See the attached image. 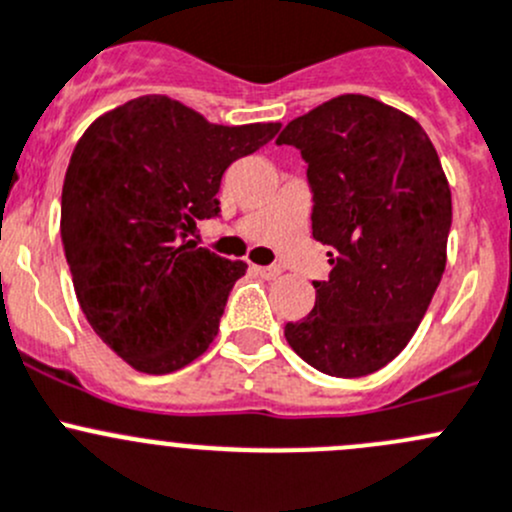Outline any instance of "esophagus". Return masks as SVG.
Returning <instances> with one entry per match:
<instances>
[{
  "mask_svg": "<svg viewBox=\"0 0 512 512\" xmlns=\"http://www.w3.org/2000/svg\"><path fill=\"white\" fill-rule=\"evenodd\" d=\"M252 270H255L260 277H265V280H277V277L282 275L280 267H260V265H255V267H252Z\"/></svg>",
  "mask_w": 512,
  "mask_h": 512,
  "instance_id": "1",
  "label": "esophagus"
}]
</instances>
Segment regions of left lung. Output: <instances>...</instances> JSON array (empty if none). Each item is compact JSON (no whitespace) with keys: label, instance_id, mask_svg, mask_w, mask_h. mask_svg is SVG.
Wrapping results in <instances>:
<instances>
[{"label":"left lung","instance_id":"8db88e82","mask_svg":"<svg viewBox=\"0 0 512 512\" xmlns=\"http://www.w3.org/2000/svg\"><path fill=\"white\" fill-rule=\"evenodd\" d=\"M302 151L312 235L329 245L314 309L287 322L289 347L339 379L404 352L446 270L451 188L416 118L344 94L294 118L277 138Z\"/></svg>","mask_w":512,"mask_h":512}]
</instances>
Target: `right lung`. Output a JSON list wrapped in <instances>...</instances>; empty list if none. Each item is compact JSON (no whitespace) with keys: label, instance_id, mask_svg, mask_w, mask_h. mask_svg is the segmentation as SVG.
Instances as JSON below:
<instances>
[{"label":"right lung","instance_id":"add662e5","mask_svg":"<svg viewBox=\"0 0 512 512\" xmlns=\"http://www.w3.org/2000/svg\"><path fill=\"white\" fill-rule=\"evenodd\" d=\"M280 123L220 126L151 94L106 111L71 153L61 242L94 332L143 374H170L213 344L232 285L245 275L188 235L220 213L232 160L270 143Z\"/></svg>","mask_w":512,"mask_h":512}]
</instances>
